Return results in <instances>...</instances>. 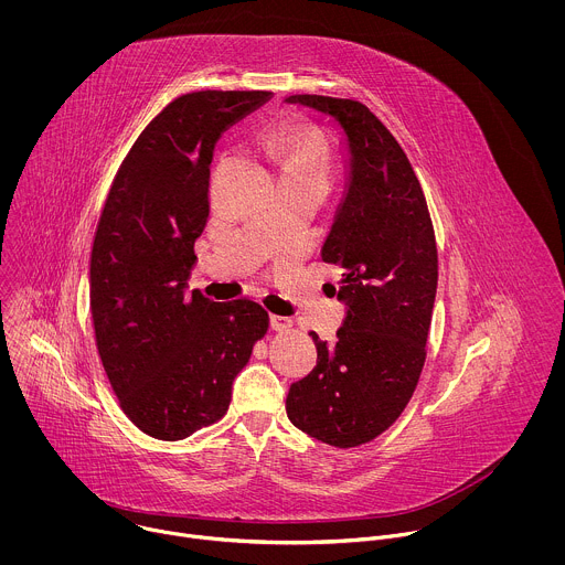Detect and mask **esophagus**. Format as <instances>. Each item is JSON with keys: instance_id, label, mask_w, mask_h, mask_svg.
I'll list each match as a JSON object with an SVG mask.
<instances>
[{"instance_id": "1", "label": "esophagus", "mask_w": 565, "mask_h": 565, "mask_svg": "<svg viewBox=\"0 0 565 565\" xmlns=\"http://www.w3.org/2000/svg\"><path fill=\"white\" fill-rule=\"evenodd\" d=\"M269 323H271V328L274 330H278V332H282V330H289L294 322L289 320V318H285V316H271L269 318Z\"/></svg>"}]
</instances>
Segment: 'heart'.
I'll return each mask as SVG.
<instances>
[{"label":"heart","instance_id":"b5f03b06","mask_svg":"<svg viewBox=\"0 0 565 565\" xmlns=\"http://www.w3.org/2000/svg\"><path fill=\"white\" fill-rule=\"evenodd\" d=\"M267 157L280 180L311 178L328 182L330 146L322 130L309 124H285L267 139Z\"/></svg>","mask_w":565,"mask_h":565}]
</instances>
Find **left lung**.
Here are the masks:
<instances>
[{
    "mask_svg": "<svg viewBox=\"0 0 565 565\" xmlns=\"http://www.w3.org/2000/svg\"><path fill=\"white\" fill-rule=\"evenodd\" d=\"M287 102L330 115L350 152L322 247L341 267L332 291L348 311L334 343L311 332L318 365L289 387L287 415L318 441L354 448L385 433L417 387L437 294L435 231L401 143L365 104L311 93Z\"/></svg>",
    "mask_w": 565,
    "mask_h": 565,
    "instance_id": "1",
    "label": "left lung"
}]
</instances>
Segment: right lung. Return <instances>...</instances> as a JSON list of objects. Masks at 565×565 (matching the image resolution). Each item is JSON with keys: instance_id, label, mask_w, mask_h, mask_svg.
<instances>
[{"instance_id": "right-lung-1", "label": "right lung", "mask_w": 565, "mask_h": 565, "mask_svg": "<svg viewBox=\"0 0 565 565\" xmlns=\"http://www.w3.org/2000/svg\"><path fill=\"white\" fill-rule=\"evenodd\" d=\"M269 95L206 88L175 97L139 135L104 204L88 271L95 343L121 411L154 439L178 441L222 419L269 328L254 300L186 294L215 143Z\"/></svg>"}]
</instances>
